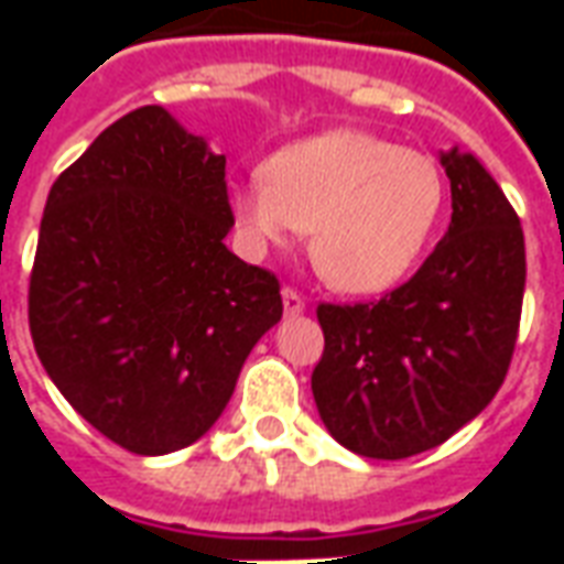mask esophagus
<instances>
[{"mask_svg": "<svg viewBox=\"0 0 564 564\" xmlns=\"http://www.w3.org/2000/svg\"><path fill=\"white\" fill-rule=\"evenodd\" d=\"M283 311L286 314H302L305 311V295L299 293L295 286H283Z\"/></svg>", "mask_w": 564, "mask_h": 564, "instance_id": "34e87169", "label": "esophagus"}]
</instances>
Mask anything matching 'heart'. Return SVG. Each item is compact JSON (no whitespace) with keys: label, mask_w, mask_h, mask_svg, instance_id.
<instances>
[{"label":"heart","mask_w":564,"mask_h":564,"mask_svg":"<svg viewBox=\"0 0 564 564\" xmlns=\"http://www.w3.org/2000/svg\"><path fill=\"white\" fill-rule=\"evenodd\" d=\"M444 198L435 156L329 129L274 150L262 177L235 186L229 205L259 245L311 229V259L335 290L383 293L420 262Z\"/></svg>","instance_id":"1"}]
</instances>
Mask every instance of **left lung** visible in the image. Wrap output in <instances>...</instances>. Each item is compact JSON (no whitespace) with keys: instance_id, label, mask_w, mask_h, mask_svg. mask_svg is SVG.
<instances>
[{"instance_id":"left-lung-1","label":"left lung","mask_w":564,"mask_h":564,"mask_svg":"<svg viewBox=\"0 0 564 564\" xmlns=\"http://www.w3.org/2000/svg\"><path fill=\"white\" fill-rule=\"evenodd\" d=\"M447 235L378 302H319L314 402L335 441L368 459L444 444L492 402L520 335L525 241L517 210L471 153L441 156Z\"/></svg>"}]
</instances>
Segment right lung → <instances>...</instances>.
Masks as SVG:
<instances>
[{"mask_svg":"<svg viewBox=\"0 0 564 564\" xmlns=\"http://www.w3.org/2000/svg\"><path fill=\"white\" fill-rule=\"evenodd\" d=\"M232 223L226 156L160 105L120 117L51 186L32 344L117 447L162 456L198 441L281 319L278 274L226 247Z\"/></svg>","mask_w":564,"mask_h":564,"instance_id":"1","label":"right lung"}]
</instances>
